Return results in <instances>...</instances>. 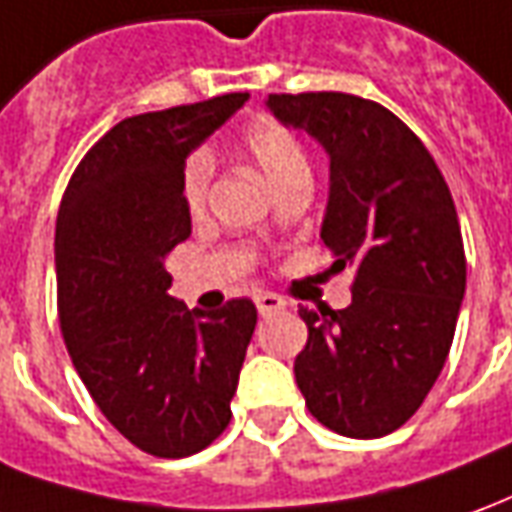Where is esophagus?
Instances as JSON below:
<instances>
[{
	"mask_svg": "<svg viewBox=\"0 0 512 512\" xmlns=\"http://www.w3.org/2000/svg\"><path fill=\"white\" fill-rule=\"evenodd\" d=\"M256 309H259V315H276L281 309H287V301L284 298H278L273 292H259L256 295Z\"/></svg>",
	"mask_w": 512,
	"mask_h": 512,
	"instance_id": "34e87169",
	"label": "esophagus"
}]
</instances>
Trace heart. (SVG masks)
Returning <instances> with one entry per match:
<instances>
[{
    "label": "heart",
    "mask_w": 512,
    "mask_h": 512,
    "mask_svg": "<svg viewBox=\"0 0 512 512\" xmlns=\"http://www.w3.org/2000/svg\"><path fill=\"white\" fill-rule=\"evenodd\" d=\"M242 144L273 189H281L284 183L298 175H309V158H306L303 144L287 125H281L276 119H262V122L250 125L242 136ZM211 172H214V164L209 155H189V161L183 167V200L189 209H200L206 203Z\"/></svg>",
    "instance_id": "b5f03b06"
}]
</instances>
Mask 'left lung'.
<instances>
[{
    "label": "left lung",
    "instance_id": "left-lung-1",
    "mask_svg": "<svg viewBox=\"0 0 512 512\" xmlns=\"http://www.w3.org/2000/svg\"><path fill=\"white\" fill-rule=\"evenodd\" d=\"M267 108L329 153L320 239L331 267H357L351 306H301L309 340L295 382L331 432L384 438L424 404L449 357L465 295L454 200L424 142L379 102L306 91L270 94Z\"/></svg>",
    "mask_w": 512,
    "mask_h": 512
}]
</instances>
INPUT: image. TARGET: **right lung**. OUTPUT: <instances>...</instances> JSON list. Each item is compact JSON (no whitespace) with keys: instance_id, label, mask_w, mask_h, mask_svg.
<instances>
[{"instance_id":"obj_1","label":"right lung","mask_w":512,"mask_h":512,"mask_svg":"<svg viewBox=\"0 0 512 512\" xmlns=\"http://www.w3.org/2000/svg\"><path fill=\"white\" fill-rule=\"evenodd\" d=\"M245 100L122 119L83 155L58 211L63 343L102 415L153 457H189L225 432L256 329L248 298L189 312L167 292V256L192 234L186 155Z\"/></svg>"}]
</instances>
